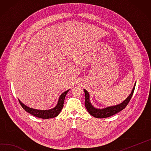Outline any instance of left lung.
<instances>
[{
	"label": "left lung",
	"instance_id": "1",
	"mask_svg": "<svg viewBox=\"0 0 151 151\" xmlns=\"http://www.w3.org/2000/svg\"><path fill=\"white\" fill-rule=\"evenodd\" d=\"M135 83L134 86V87L132 90L131 94L128 96V97L124 101H123L122 103L117 105L108 106V107L102 108V109L96 108L92 105L90 101V94L86 90L84 89L85 95H86L85 106L87 109L88 112L90 114V115H91L94 117L102 119V118H106V117L112 116L117 114V113L121 111L122 110H123V109L127 106V105L128 104L129 102L130 101L132 96V94L135 89Z\"/></svg>",
	"mask_w": 151,
	"mask_h": 151
}]
</instances>
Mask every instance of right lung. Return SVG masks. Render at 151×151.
Wrapping results in <instances>:
<instances>
[{"label": "right lung", "mask_w": 151, "mask_h": 151, "mask_svg": "<svg viewBox=\"0 0 151 151\" xmlns=\"http://www.w3.org/2000/svg\"><path fill=\"white\" fill-rule=\"evenodd\" d=\"M69 91V90H68L64 93H63L59 98L58 103L57 105L55 106L54 108L50 109H47V110H40V109H34L32 108H29L28 106H27L25 105L24 104H23L19 99V101L22 108L24 109V110L30 113L31 114L38 117L41 119H50V118H53L57 117L60 113L61 112V109H63V107L64 106V99L68 91Z\"/></svg>", "instance_id": "1"}]
</instances>
